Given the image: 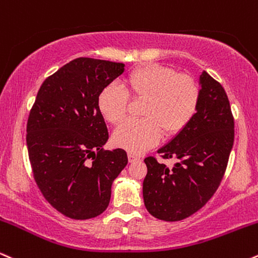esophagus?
<instances>
[{
	"label": "esophagus",
	"mask_w": 258,
	"mask_h": 258,
	"mask_svg": "<svg viewBox=\"0 0 258 258\" xmlns=\"http://www.w3.org/2000/svg\"><path fill=\"white\" fill-rule=\"evenodd\" d=\"M128 159H129L130 163H133V162H136V160H140V157H138L134 153H129L128 154Z\"/></svg>",
	"instance_id": "obj_1"
}]
</instances>
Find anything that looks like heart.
I'll list each match as a JSON object with an SVG mask.
<instances>
[{
	"label": "heart",
	"instance_id": "1",
	"mask_svg": "<svg viewBox=\"0 0 258 258\" xmlns=\"http://www.w3.org/2000/svg\"><path fill=\"white\" fill-rule=\"evenodd\" d=\"M124 84L134 98L146 100L144 119L128 120L113 133V144L130 153L153 147L163 132L175 135L183 130L196 116L201 101V87L195 77L158 63L135 69ZM128 105L129 93L119 84H108L99 94V111L108 123L122 122Z\"/></svg>",
	"mask_w": 258,
	"mask_h": 258
}]
</instances>
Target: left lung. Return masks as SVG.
Here are the masks:
<instances>
[{
	"instance_id": "8db88e82",
	"label": "left lung",
	"mask_w": 258,
	"mask_h": 258,
	"mask_svg": "<svg viewBox=\"0 0 258 258\" xmlns=\"http://www.w3.org/2000/svg\"><path fill=\"white\" fill-rule=\"evenodd\" d=\"M199 83L201 101L196 116L158 150L164 159L177 162L169 169L154 157L145 158L144 202L156 219L172 222L197 213L219 188L228 164L234 142V118L228 96L208 72H202Z\"/></svg>"
}]
</instances>
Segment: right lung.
Returning <instances> with one entry per match:
<instances>
[{"mask_svg":"<svg viewBox=\"0 0 258 258\" xmlns=\"http://www.w3.org/2000/svg\"><path fill=\"white\" fill-rule=\"evenodd\" d=\"M124 72V63L77 57L45 80L30 111L26 144L39 190L74 220L99 216L111 187L128 164L122 148L105 151L107 126L99 94Z\"/></svg>","mask_w":258,"mask_h":258,"instance_id":"add662e5","label":"right lung"}]
</instances>
